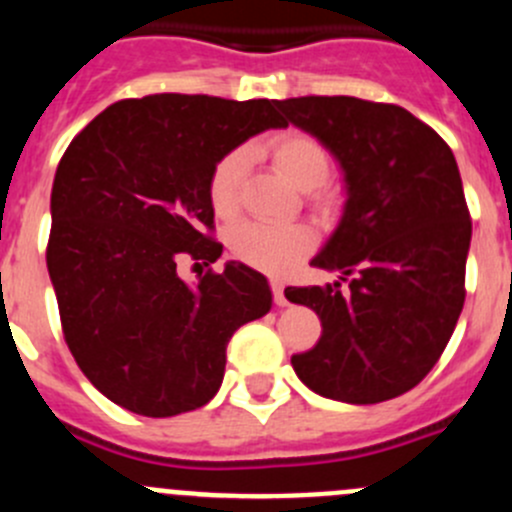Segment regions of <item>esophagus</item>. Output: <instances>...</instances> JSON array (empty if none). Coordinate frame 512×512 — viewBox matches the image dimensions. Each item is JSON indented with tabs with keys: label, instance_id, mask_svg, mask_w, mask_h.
Listing matches in <instances>:
<instances>
[{
	"label": "esophagus",
	"instance_id": "34e87169",
	"mask_svg": "<svg viewBox=\"0 0 512 512\" xmlns=\"http://www.w3.org/2000/svg\"><path fill=\"white\" fill-rule=\"evenodd\" d=\"M272 295H275V305L285 307L287 305V297H285V287L280 285V282L272 280Z\"/></svg>",
	"mask_w": 512,
	"mask_h": 512
}]
</instances>
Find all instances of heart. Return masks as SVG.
Returning <instances> with one entry per match:
<instances>
[{
    "mask_svg": "<svg viewBox=\"0 0 512 512\" xmlns=\"http://www.w3.org/2000/svg\"><path fill=\"white\" fill-rule=\"evenodd\" d=\"M277 170L297 190H317L330 175V155L315 137L287 130L267 142ZM247 152L232 150L222 157L210 175V202L220 217H230L240 205L242 177H245ZM312 235L302 225H267V222H242L232 227L230 250L245 265L267 275H287L310 252Z\"/></svg>",
    "mask_w": 512,
    "mask_h": 512,
    "instance_id": "obj_1",
    "label": "heart"
}]
</instances>
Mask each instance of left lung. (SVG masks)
I'll return each instance as SVG.
<instances>
[{
    "label": "left lung",
    "instance_id": "obj_1",
    "mask_svg": "<svg viewBox=\"0 0 512 512\" xmlns=\"http://www.w3.org/2000/svg\"><path fill=\"white\" fill-rule=\"evenodd\" d=\"M277 107L335 157L345 185L340 222L312 257L337 280L285 290L322 322L292 370L340 403L398 398L433 370L463 310L473 225L458 162L398 104L295 97Z\"/></svg>",
    "mask_w": 512,
    "mask_h": 512
}]
</instances>
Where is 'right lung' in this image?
Masks as SVG:
<instances>
[{"instance_id": "right-lung-1", "label": "right lung", "mask_w": 512, "mask_h": 512, "mask_svg": "<svg viewBox=\"0 0 512 512\" xmlns=\"http://www.w3.org/2000/svg\"><path fill=\"white\" fill-rule=\"evenodd\" d=\"M275 99L150 94L112 104L64 152L52 185L47 270L64 340L94 388L130 413L202 408L225 375L232 332L267 315V277L242 262L197 282L185 255L222 245L210 175L235 147L287 127Z\"/></svg>"}]
</instances>
